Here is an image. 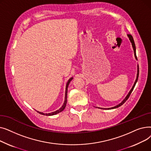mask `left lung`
I'll use <instances>...</instances> for the list:
<instances>
[{
  "label": "left lung",
  "mask_w": 151,
  "mask_h": 151,
  "mask_svg": "<svg viewBox=\"0 0 151 151\" xmlns=\"http://www.w3.org/2000/svg\"><path fill=\"white\" fill-rule=\"evenodd\" d=\"M128 35V37H129V39H130V42H131V43H132V46H133V51H134V56H135V58L137 59V55H136V46H135V44H134V40H133V37L132 36V35H130V34H128L127 35ZM138 76H139V66L138 65V73H137V79H136V81H135V82H134V85H133V86L132 87V89L130 90V91L129 92V94L127 95V97H125V99L121 103V104H119V105H117V106H114V107H112V108H104V109H114V108H118V107H119V106H121V105H122L127 100V99L129 98V97H130V94H131V93L132 92V91H133V89H134V86H135V84H136V83H137V81H138ZM100 109H104V108H100Z\"/></svg>",
  "instance_id": "1"
}]
</instances>
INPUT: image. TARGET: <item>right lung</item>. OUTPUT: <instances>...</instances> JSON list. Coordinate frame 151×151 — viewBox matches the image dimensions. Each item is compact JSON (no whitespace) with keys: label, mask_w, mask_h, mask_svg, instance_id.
<instances>
[{"label":"right lung","mask_w":151,"mask_h":151,"mask_svg":"<svg viewBox=\"0 0 151 151\" xmlns=\"http://www.w3.org/2000/svg\"><path fill=\"white\" fill-rule=\"evenodd\" d=\"M73 80V78H71L70 79H69V80L68 81L67 83V85H66V89H65V101H64V103H63V105H62V106L58 110L55 111L54 112H52V113H48V114H45V113H41V112H39V111H37L38 113L41 114L42 115H46V116H52V115H55L56 114L61 111H62L64 109V108H65V106H66V104H67V90H68V85L70 83V81Z\"/></svg>","instance_id":"add662e5"}]
</instances>
